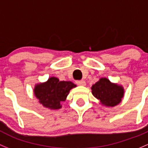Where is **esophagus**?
I'll return each mask as SVG.
<instances>
[{
	"label": "esophagus",
	"mask_w": 148,
	"mask_h": 148,
	"mask_svg": "<svg viewBox=\"0 0 148 148\" xmlns=\"http://www.w3.org/2000/svg\"><path fill=\"white\" fill-rule=\"evenodd\" d=\"M76 83H77V85H83V86H85V85H86V83H85V80H77V81H76Z\"/></svg>",
	"instance_id": "34e87169"
}]
</instances>
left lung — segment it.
<instances>
[{
	"label": "left lung",
	"instance_id": "obj_1",
	"mask_svg": "<svg viewBox=\"0 0 148 148\" xmlns=\"http://www.w3.org/2000/svg\"><path fill=\"white\" fill-rule=\"evenodd\" d=\"M91 90L94 97L107 107H114L119 104L124 95L123 86L112 83L106 77L100 78L92 85Z\"/></svg>",
	"mask_w": 148,
	"mask_h": 148
}]
</instances>
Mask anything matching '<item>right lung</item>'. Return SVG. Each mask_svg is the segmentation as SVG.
Here are the masks:
<instances>
[{
	"mask_svg": "<svg viewBox=\"0 0 148 148\" xmlns=\"http://www.w3.org/2000/svg\"><path fill=\"white\" fill-rule=\"evenodd\" d=\"M76 85L71 81H60L58 78L51 77L45 83L35 86L34 94L39 103L45 108L51 110L60 109L61 102L65 101L72 88Z\"/></svg>",
	"mask_w": 148,
	"mask_h": 148,
	"instance_id": "right-lung-1",
	"label": "right lung"
}]
</instances>
